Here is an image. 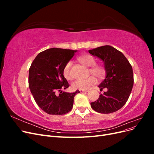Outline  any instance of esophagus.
Returning <instances> with one entry per match:
<instances>
[{
    "label": "esophagus",
    "instance_id": "1",
    "mask_svg": "<svg viewBox=\"0 0 154 154\" xmlns=\"http://www.w3.org/2000/svg\"><path fill=\"white\" fill-rule=\"evenodd\" d=\"M80 91V92H87L88 91H86V90H79Z\"/></svg>",
    "mask_w": 154,
    "mask_h": 154
}]
</instances>
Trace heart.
<instances>
[{
  "instance_id": "b5f03b06",
  "label": "heart",
  "mask_w": 154,
  "mask_h": 154,
  "mask_svg": "<svg viewBox=\"0 0 154 154\" xmlns=\"http://www.w3.org/2000/svg\"><path fill=\"white\" fill-rule=\"evenodd\" d=\"M78 60L83 66L86 67H91L89 69V72L97 78H102L105 73V68L101 65H94L95 59L91 55L84 54L78 57ZM72 66V62H68L63 69V74L67 79H71V67ZM96 80L94 76H89L85 79H79L74 81L72 83V87L74 89L79 90H87L92 85H94Z\"/></svg>"
}]
</instances>
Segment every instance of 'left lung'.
Instances as JSON below:
<instances>
[{"instance_id": "left-lung-1", "label": "left lung", "mask_w": 154, "mask_h": 154, "mask_svg": "<svg viewBox=\"0 0 154 154\" xmlns=\"http://www.w3.org/2000/svg\"><path fill=\"white\" fill-rule=\"evenodd\" d=\"M104 63L105 78L98 85L102 91L97 101L91 103L92 109L101 114H110L119 110L127 101L134 85L131 65L125 55L110 45L88 50Z\"/></svg>"}]
</instances>
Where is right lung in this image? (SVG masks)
<instances>
[{
    "instance_id": "right-lung-1",
    "label": "right lung",
    "mask_w": 154,
    "mask_h": 154,
    "mask_svg": "<svg viewBox=\"0 0 154 154\" xmlns=\"http://www.w3.org/2000/svg\"><path fill=\"white\" fill-rule=\"evenodd\" d=\"M76 52L60 48L48 49L40 53L31 63L29 87L36 104L45 112L63 115L71 110L74 97L80 91L69 93L62 91L69 87L63 69Z\"/></svg>"
}]
</instances>
